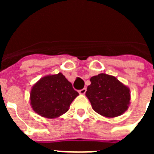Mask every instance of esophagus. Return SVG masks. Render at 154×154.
Wrapping results in <instances>:
<instances>
[{"instance_id":"obj_1","label":"esophagus","mask_w":154,"mask_h":154,"mask_svg":"<svg viewBox=\"0 0 154 154\" xmlns=\"http://www.w3.org/2000/svg\"><path fill=\"white\" fill-rule=\"evenodd\" d=\"M85 92H86V89H85V88H83V89L79 90V92L80 94H85Z\"/></svg>"}]
</instances>
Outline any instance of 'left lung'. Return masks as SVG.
I'll use <instances>...</instances> for the list:
<instances>
[{
  "mask_svg": "<svg viewBox=\"0 0 154 154\" xmlns=\"http://www.w3.org/2000/svg\"><path fill=\"white\" fill-rule=\"evenodd\" d=\"M85 95L96 112L106 117L120 116L128 109L130 89L114 76L101 73L90 79Z\"/></svg>",
  "mask_w": 154,
  "mask_h": 154,
  "instance_id": "obj_1",
  "label": "left lung"
}]
</instances>
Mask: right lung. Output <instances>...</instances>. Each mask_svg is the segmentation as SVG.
I'll list each match as a JSON object with an SVG mask.
<instances>
[{
	"label": "right lung",
	"mask_w": 154,
	"mask_h": 154,
	"mask_svg": "<svg viewBox=\"0 0 154 154\" xmlns=\"http://www.w3.org/2000/svg\"><path fill=\"white\" fill-rule=\"evenodd\" d=\"M79 92L62 73L41 79L31 91L34 111L46 118H55L69 110Z\"/></svg>",
	"instance_id": "obj_1"
}]
</instances>
